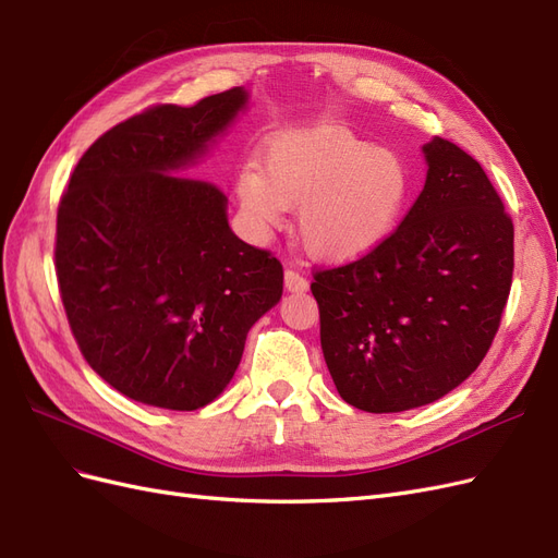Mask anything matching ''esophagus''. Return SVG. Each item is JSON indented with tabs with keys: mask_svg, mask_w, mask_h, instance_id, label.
I'll use <instances>...</instances> for the list:
<instances>
[{
	"mask_svg": "<svg viewBox=\"0 0 558 558\" xmlns=\"http://www.w3.org/2000/svg\"><path fill=\"white\" fill-rule=\"evenodd\" d=\"M283 286H286V291H291V293H305L310 289V281L289 267L283 272Z\"/></svg>",
	"mask_w": 558,
	"mask_h": 558,
	"instance_id": "esophagus-1",
	"label": "esophagus"
}]
</instances>
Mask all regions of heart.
<instances>
[{
    "label": "heart",
    "mask_w": 558,
    "mask_h": 558,
    "mask_svg": "<svg viewBox=\"0 0 558 558\" xmlns=\"http://www.w3.org/2000/svg\"><path fill=\"white\" fill-rule=\"evenodd\" d=\"M410 177L402 160L344 128L289 130L269 140L258 172L238 179V197L256 230L298 207V238L314 258L344 263L379 246L396 228Z\"/></svg>",
    "instance_id": "b5f03b06"
}]
</instances>
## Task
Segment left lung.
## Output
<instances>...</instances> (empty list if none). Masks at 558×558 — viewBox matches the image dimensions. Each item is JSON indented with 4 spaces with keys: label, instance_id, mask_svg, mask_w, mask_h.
Instances as JSON below:
<instances>
[{
    "label": "left lung",
    "instance_id": "8db88e82",
    "mask_svg": "<svg viewBox=\"0 0 558 558\" xmlns=\"http://www.w3.org/2000/svg\"><path fill=\"white\" fill-rule=\"evenodd\" d=\"M428 177L410 211L365 256L314 269L320 349L340 396L363 412L421 408L484 361L514 272V226L482 165L424 146Z\"/></svg>",
    "mask_w": 558,
    "mask_h": 558
}]
</instances>
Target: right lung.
Masks as SVG:
<instances>
[{
    "mask_svg": "<svg viewBox=\"0 0 558 558\" xmlns=\"http://www.w3.org/2000/svg\"><path fill=\"white\" fill-rule=\"evenodd\" d=\"M246 105L242 88L156 105L76 162L56 228V275L83 359L123 396L191 412L221 396L283 267L228 226L216 183L181 174Z\"/></svg>",
    "mask_w": 558,
    "mask_h": 558,
    "instance_id": "obj_1",
    "label": "right lung"
}]
</instances>
